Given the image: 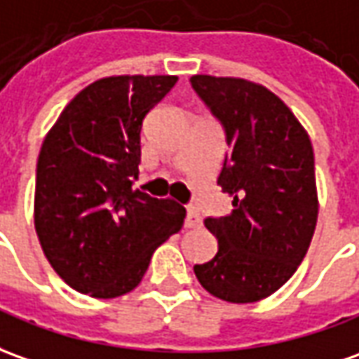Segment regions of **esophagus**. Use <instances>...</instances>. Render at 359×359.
<instances>
[{
  "label": "esophagus",
  "instance_id": "34e87169",
  "mask_svg": "<svg viewBox=\"0 0 359 359\" xmlns=\"http://www.w3.org/2000/svg\"><path fill=\"white\" fill-rule=\"evenodd\" d=\"M185 226H187V229H197V226H201V217H199V212L195 211L194 207H189V209H187Z\"/></svg>",
  "mask_w": 359,
  "mask_h": 359
}]
</instances>
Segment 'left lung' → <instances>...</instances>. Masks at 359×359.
Wrapping results in <instances>:
<instances>
[{
    "instance_id": "obj_1",
    "label": "left lung",
    "mask_w": 359,
    "mask_h": 359,
    "mask_svg": "<svg viewBox=\"0 0 359 359\" xmlns=\"http://www.w3.org/2000/svg\"><path fill=\"white\" fill-rule=\"evenodd\" d=\"M191 86L226 133L231 156L217 180L232 211L205 219L217 256L194 268L211 295L256 303L276 293L303 262L318 217L315 154L291 109L262 83L191 76Z\"/></svg>"
}]
</instances>
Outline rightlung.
<instances>
[{"mask_svg": "<svg viewBox=\"0 0 359 359\" xmlns=\"http://www.w3.org/2000/svg\"><path fill=\"white\" fill-rule=\"evenodd\" d=\"M177 76H109L64 107L44 137L34 231L72 289L95 299L137 287L154 250L182 231L185 209L133 187L147 113Z\"/></svg>", "mask_w": 359, "mask_h": 359, "instance_id": "1", "label": "right lung"}]
</instances>
